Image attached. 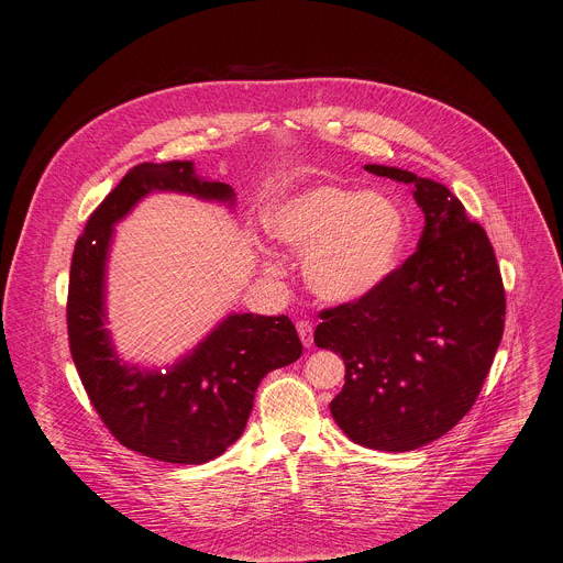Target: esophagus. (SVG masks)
<instances>
[{"instance_id":"1","label":"esophagus","mask_w":563,"mask_h":563,"mask_svg":"<svg viewBox=\"0 0 563 563\" xmlns=\"http://www.w3.org/2000/svg\"><path fill=\"white\" fill-rule=\"evenodd\" d=\"M296 332H298L305 347L313 345V328H311L309 320H296Z\"/></svg>"}]
</instances>
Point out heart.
<instances>
[{
    "label": "heart",
    "mask_w": 563,
    "mask_h": 563,
    "mask_svg": "<svg viewBox=\"0 0 563 563\" xmlns=\"http://www.w3.org/2000/svg\"><path fill=\"white\" fill-rule=\"evenodd\" d=\"M265 222L278 243L307 254L305 280L330 302L369 294L406 245V216L391 198L341 185L296 194L272 207Z\"/></svg>",
    "instance_id": "b5f03b06"
}]
</instances>
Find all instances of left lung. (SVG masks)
Segmentation results:
<instances>
[{
	"label": "left lung",
	"mask_w": 563,
	"mask_h": 563,
	"mask_svg": "<svg viewBox=\"0 0 563 563\" xmlns=\"http://www.w3.org/2000/svg\"><path fill=\"white\" fill-rule=\"evenodd\" d=\"M365 172L415 185L426 227L380 285L318 313L313 343L345 361L330 404L339 428L358 445L408 452L474 406L504 336L506 291L484 227L448 187L383 165Z\"/></svg>",
	"instance_id": "8db88e82"
}]
</instances>
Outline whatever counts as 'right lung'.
<instances>
[{
  "instance_id": "right-lung-1",
  "label": "right lung",
  "mask_w": 563,
  "mask_h": 563,
  "mask_svg": "<svg viewBox=\"0 0 563 563\" xmlns=\"http://www.w3.org/2000/svg\"><path fill=\"white\" fill-rule=\"evenodd\" d=\"M151 191H180L233 202L191 163H142L91 213L77 238L66 325L79 378L109 432L129 450L167 463H207L243 434L261 380L300 358L302 345L283 316L231 313L180 363L163 372L122 365L104 330V267L113 224Z\"/></svg>"
}]
</instances>
